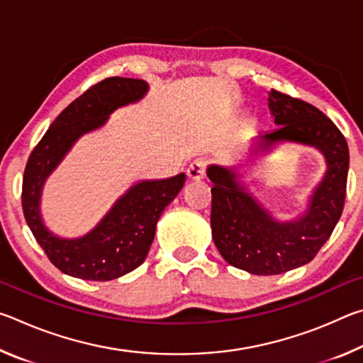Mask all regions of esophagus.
Here are the masks:
<instances>
[{
	"label": "esophagus",
	"mask_w": 363,
	"mask_h": 363,
	"mask_svg": "<svg viewBox=\"0 0 363 363\" xmlns=\"http://www.w3.org/2000/svg\"><path fill=\"white\" fill-rule=\"evenodd\" d=\"M205 168H206L205 160H201V158H196V160H194V162L190 163V164H189V168H187V176H189V179H192V181H200L201 177L205 176Z\"/></svg>",
	"instance_id": "esophagus-1"
}]
</instances>
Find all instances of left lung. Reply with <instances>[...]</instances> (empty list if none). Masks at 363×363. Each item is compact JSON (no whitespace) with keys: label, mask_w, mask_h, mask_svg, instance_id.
<instances>
[{"label":"left lung","mask_w":363,"mask_h":363,"mask_svg":"<svg viewBox=\"0 0 363 363\" xmlns=\"http://www.w3.org/2000/svg\"><path fill=\"white\" fill-rule=\"evenodd\" d=\"M269 108L277 130L264 133L257 150L281 140L312 145L327 160V173L303 216L279 223L238 182L233 169L211 164V230L220 256L233 267L255 275H277L314 259L341 218L349 169L342 133L317 107L272 89Z\"/></svg>","instance_id":"1"}]
</instances>
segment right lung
<instances>
[{"label": "right lung", "instance_id": "add662e5", "mask_svg": "<svg viewBox=\"0 0 363 363\" xmlns=\"http://www.w3.org/2000/svg\"><path fill=\"white\" fill-rule=\"evenodd\" d=\"M147 89L144 79H102L62 110L30 153L22 182L23 216L49 261L72 277L107 281L139 267L149 253L160 216L186 182L184 173L138 182L79 238H60L43 224L40 199L48 176L78 138L106 125L113 110L143 99Z\"/></svg>", "mask_w": 363, "mask_h": 363}]
</instances>
